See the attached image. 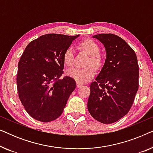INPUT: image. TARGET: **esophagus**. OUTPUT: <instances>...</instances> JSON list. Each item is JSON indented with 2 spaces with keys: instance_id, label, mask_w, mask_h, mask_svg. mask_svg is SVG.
Wrapping results in <instances>:
<instances>
[{
  "instance_id": "esophagus-1",
  "label": "esophagus",
  "mask_w": 153,
  "mask_h": 153,
  "mask_svg": "<svg viewBox=\"0 0 153 153\" xmlns=\"http://www.w3.org/2000/svg\"><path fill=\"white\" fill-rule=\"evenodd\" d=\"M82 84H81V83H78V82H76V87L77 88H80V87H81L82 86Z\"/></svg>"
}]
</instances>
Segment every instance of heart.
I'll list each match as a JSON object with an SVG mask.
<instances>
[{
	"label": "heart",
	"instance_id": "heart-1",
	"mask_svg": "<svg viewBox=\"0 0 153 153\" xmlns=\"http://www.w3.org/2000/svg\"><path fill=\"white\" fill-rule=\"evenodd\" d=\"M81 47L91 56L88 65H92L94 68L99 69L102 65V58L100 55V48L95 41L91 39L83 40L80 43ZM74 49L70 46L65 49L63 53V61L67 67H72L74 64ZM67 75L79 83L88 82L95 75V71L93 68L80 69L74 68L67 71Z\"/></svg>",
	"mask_w": 153,
	"mask_h": 153
}]
</instances>
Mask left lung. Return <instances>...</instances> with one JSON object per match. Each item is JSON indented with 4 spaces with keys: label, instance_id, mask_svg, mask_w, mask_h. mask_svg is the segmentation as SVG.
<instances>
[{
    "label": "left lung",
    "instance_id": "left-lung-1",
    "mask_svg": "<svg viewBox=\"0 0 153 153\" xmlns=\"http://www.w3.org/2000/svg\"><path fill=\"white\" fill-rule=\"evenodd\" d=\"M93 38L105 47L106 58L102 70L90 85L88 110L104 124L115 123L129 112L139 88V65L134 50L114 34Z\"/></svg>",
    "mask_w": 153,
    "mask_h": 153
}]
</instances>
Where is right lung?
I'll return each mask as SVG.
<instances>
[{"label": "right lung", "mask_w": 153, "mask_h": 153, "mask_svg": "<svg viewBox=\"0 0 153 153\" xmlns=\"http://www.w3.org/2000/svg\"><path fill=\"white\" fill-rule=\"evenodd\" d=\"M79 36L44 35L30 42L21 56L16 77L19 97L35 120L47 123L58 118L76 88L74 79L60 78L64 51Z\"/></svg>", "instance_id": "right-lung-1"}]
</instances>
